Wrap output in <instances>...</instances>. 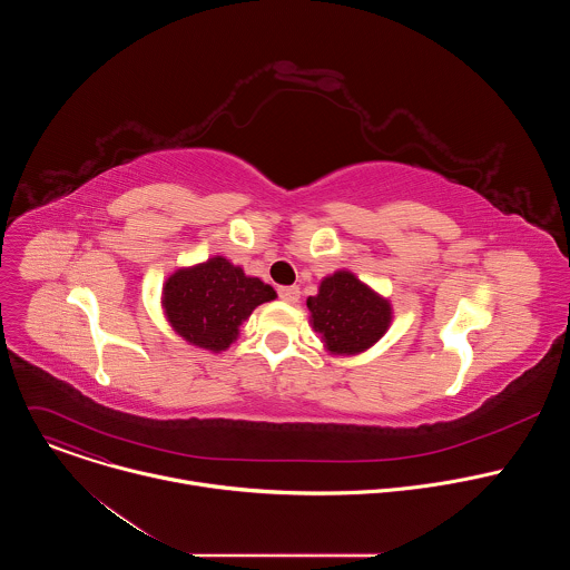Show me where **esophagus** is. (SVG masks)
<instances>
[{"instance_id":"esophagus-1","label":"esophagus","mask_w":570,"mask_h":570,"mask_svg":"<svg viewBox=\"0 0 570 570\" xmlns=\"http://www.w3.org/2000/svg\"><path fill=\"white\" fill-rule=\"evenodd\" d=\"M279 297L288 304H295L299 299V288L297 286H282L279 288Z\"/></svg>"}]
</instances>
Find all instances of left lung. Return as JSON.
<instances>
[{
  "label": "left lung",
  "instance_id": "left-lung-1",
  "mask_svg": "<svg viewBox=\"0 0 570 570\" xmlns=\"http://www.w3.org/2000/svg\"><path fill=\"white\" fill-rule=\"evenodd\" d=\"M313 330L332 354L352 356L370 350L390 327V302L350 271L324 277L317 295L306 299Z\"/></svg>",
  "mask_w": 570,
  "mask_h": 570
}]
</instances>
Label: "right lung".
<instances>
[{
    "instance_id": "1",
    "label": "right lung",
    "mask_w": 570,
    "mask_h": 570,
    "mask_svg": "<svg viewBox=\"0 0 570 570\" xmlns=\"http://www.w3.org/2000/svg\"><path fill=\"white\" fill-rule=\"evenodd\" d=\"M275 297V288L259 277H248L225 257H212L176 271L161 291V306L176 334L187 343L223 352L236 341L243 320Z\"/></svg>"
}]
</instances>
